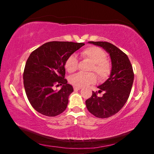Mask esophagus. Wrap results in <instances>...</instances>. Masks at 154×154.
Listing matches in <instances>:
<instances>
[{"mask_svg": "<svg viewBox=\"0 0 154 154\" xmlns=\"http://www.w3.org/2000/svg\"><path fill=\"white\" fill-rule=\"evenodd\" d=\"M81 89H82V88L81 87H77V86L74 87V90H79Z\"/></svg>", "mask_w": 154, "mask_h": 154, "instance_id": "1", "label": "esophagus"}]
</instances>
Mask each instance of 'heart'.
<instances>
[{"instance_id": "obj_1", "label": "heart", "mask_w": 154, "mask_h": 154, "mask_svg": "<svg viewBox=\"0 0 154 154\" xmlns=\"http://www.w3.org/2000/svg\"><path fill=\"white\" fill-rule=\"evenodd\" d=\"M80 56L83 59L88 60L92 62L89 71H94L97 75L98 79L103 81L109 77L111 70V63L106 59V54L102 49L96 46H90L83 49L80 52ZM64 68L69 73L77 71L78 68V60L75 54H71L66 59ZM96 82V76L94 72L89 73H77L69 78V82L74 86L83 87L93 84Z\"/></svg>"}]
</instances>
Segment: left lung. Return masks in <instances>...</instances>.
I'll use <instances>...</instances> for the list:
<instances>
[{
    "instance_id": "left-lung-1",
    "label": "left lung",
    "mask_w": 154,
    "mask_h": 154,
    "mask_svg": "<svg viewBox=\"0 0 154 154\" xmlns=\"http://www.w3.org/2000/svg\"><path fill=\"white\" fill-rule=\"evenodd\" d=\"M102 47L110 55L112 70L109 79L98 88L105 92L102 97L97 92L85 101L88 110L98 118H107L116 114L128 99L134 81V72L128 57L113 44L105 41H90Z\"/></svg>"
}]
</instances>
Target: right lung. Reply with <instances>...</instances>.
Returning <instances> with one entry per match:
<instances>
[{
    "mask_svg": "<svg viewBox=\"0 0 154 154\" xmlns=\"http://www.w3.org/2000/svg\"><path fill=\"white\" fill-rule=\"evenodd\" d=\"M85 45L83 43L51 41L34 50L25 65L23 79L30 105L44 116L55 117L65 111L69 96L73 92L65 77L64 62L70 55ZM62 85L58 91L54 86Z\"/></svg>",
    "mask_w": 154,
    "mask_h": 154,
    "instance_id": "1",
    "label": "right lung"
}]
</instances>
